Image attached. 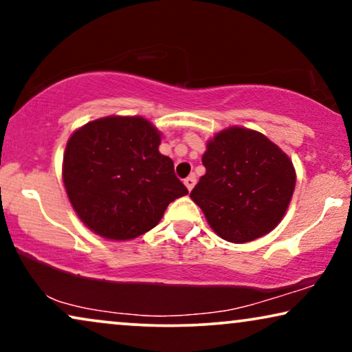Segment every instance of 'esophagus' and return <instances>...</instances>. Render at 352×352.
Returning a JSON list of instances; mask_svg holds the SVG:
<instances>
[{"label": "esophagus", "mask_w": 352, "mask_h": 352, "mask_svg": "<svg viewBox=\"0 0 352 352\" xmlns=\"http://www.w3.org/2000/svg\"><path fill=\"white\" fill-rule=\"evenodd\" d=\"M195 182H197V177H195L194 175L187 176V177H186V179H184V184H186V187H187V189H189V190H192V189H194Z\"/></svg>", "instance_id": "34e87169"}]
</instances>
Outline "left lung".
Wrapping results in <instances>:
<instances>
[{"label": "left lung", "mask_w": 352, "mask_h": 352, "mask_svg": "<svg viewBox=\"0 0 352 352\" xmlns=\"http://www.w3.org/2000/svg\"><path fill=\"white\" fill-rule=\"evenodd\" d=\"M206 173L190 192L221 239L245 243L280 223L295 190V168L261 133L229 128L201 157Z\"/></svg>", "instance_id": "obj_1"}]
</instances>
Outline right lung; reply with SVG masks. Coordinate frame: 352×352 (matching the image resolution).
<instances>
[{
  "label": "right lung",
  "mask_w": 352,
  "mask_h": 352,
  "mask_svg": "<svg viewBox=\"0 0 352 352\" xmlns=\"http://www.w3.org/2000/svg\"><path fill=\"white\" fill-rule=\"evenodd\" d=\"M158 146L160 133L141 117L100 118L72 134L62 176L91 230L110 240L139 237L171 201L189 194Z\"/></svg>",
  "instance_id": "obj_1"
}]
</instances>
